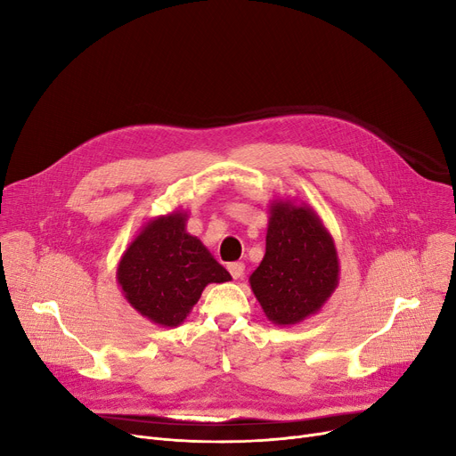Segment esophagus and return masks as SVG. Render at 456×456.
<instances>
[{"label": "esophagus", "instance_id": "34e87169", "mask_svg": "<svg viewBox=\"0 0 456 456\" xmlns=\"http://www.w3.org/2000/svg\"><path fill=\"white\" fill-rule=\"evenodd\" d=\"M227 270L232 275V279H240L244 275V272H246V266H244V262H231V265L227 266Z\"/></svg>", "mask_w": 456, "mask_h": 456}]
</instances>
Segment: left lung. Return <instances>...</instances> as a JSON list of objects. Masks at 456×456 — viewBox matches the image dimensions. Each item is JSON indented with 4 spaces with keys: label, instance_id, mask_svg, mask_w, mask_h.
Masks as SVG:
<instances>
[{
    "label": "left lung",
    "instance_id": "1",
    "mask_svg": "<svg viewBox=\"0 0 456 456\" xmlns=\"http://www.w3.org/2000/svg\"><path fill=\"white\" fill-rule=\"evenodd\" d=\"M338 279V251L320 216L305 203L273 200L266 253L249 277L266 318L289 327L318 314Z\"/></svg>",
    "mask_w": 456,
    "mask_h": 456
}]
</instances>
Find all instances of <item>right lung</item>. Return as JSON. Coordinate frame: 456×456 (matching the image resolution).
Returning <instances> with one entry per match:
<instances>
[{"mask_svg": "<svg viewBox=\"0 0 456 456\" xmlns=\"http://www.w3.org/2000/svg\"><path fill=\"white\" fill-rule=\"evenodd\" d=\"M186 220L184 210L150 220L118 262L126 301L160 327L181 325L207 284L231 281L200 238L186 232Z\"/></svg>", "mask_w": 456, "mask_h": 456, "instance_id": "right-lung-1", "label": "right lung"}]
</instances>
